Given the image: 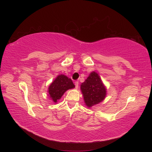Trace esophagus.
Returning a JSON list of instances; mask_svg holds the SVG:
<instances>
[{
    "instance_id": "1",
    "label": "esophagus",
    "mask_w": 152,
    "mask_h": 152,
    "mask_svg": "<svg viewBox=\"0 0 152 152\" xmlns=\"http://www.w3.org/2000/svg\"><path fill=\"white\" fill-rule=\"evenodd\" d=\"M74 84H75V86H76V88H78V84H79V83H78V81H76L75 82H74Z\"/></svg>"
}]
</instances>
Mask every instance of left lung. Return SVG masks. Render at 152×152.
Listing matches in <instances>:
<instances>
[{
  "instance_id": "obj_1",
  "label": "left lung",
  "mask_w": 152,
  "mask_h": 152,
  "mask_svg": "<svg viewBox=\"0 0 152 152\" xmlns=\"http://www.w3.org/2000/svg\"><path fill=\"white\" fill-rule=\"evenodd\" d=\"M80 88L84 102L88 107L101 102L106 96V88L99 74L95 72L91 73L84 82L82 83Z\"/></svg>"
}]
</instances>
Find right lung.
Instances as JSON below:
<instances>
[{"label": "right lung", "instance_id": "add662e5", "mask_svg": "<svg viewBox=\"0 0 152 152\" xmlns=\"http://www.w3.org/2000/svg\"><path fill=\"white\" fill-rule=\"evenodd\" d=\"M75 86L70 78L61 74L50 84L48 88V92L53 101L56 102L60 99L67 90L73 88Z\"/></svg>", "mask_w": 152, "mask_h": 152}]
</instances>
